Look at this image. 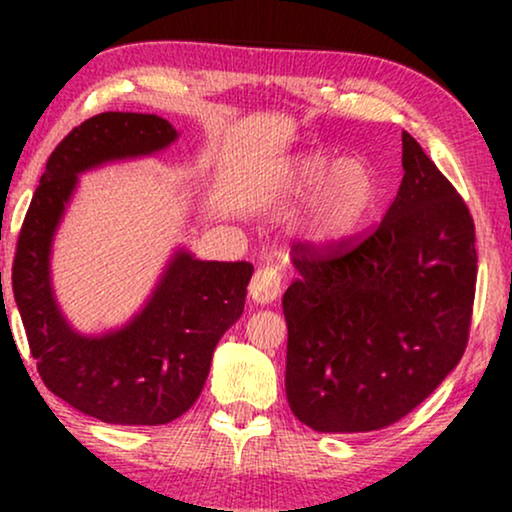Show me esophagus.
I'll return each mask as SVG.
<instances>
[{"label":"esophagus","mask_w":512,"mask_h":512,"mask_svg":"<svg viewBox=\"0 0 512 512\" xmlns=\"http://www.w3.org/2000/svg\"><path fill=\"white\" fill-rule=\"evenodd\" d=\"M279 291H282V270L277 265H263L251 277L249 296L254 303L268 305L279 296Z\"/></svg>","instance_id":"34e87169"}]
</instances>
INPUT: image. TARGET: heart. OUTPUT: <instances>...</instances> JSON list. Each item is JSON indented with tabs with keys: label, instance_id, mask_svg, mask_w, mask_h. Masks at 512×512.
<instances>
[{
	"label": "heart",
	"instance_id": "b5f03b06",
	"mask_svg": "<svg viewBox=\"0 0 512 512\" xmlns=\"http://www.w3.org/2000/svg\"><path fill=\"white\" fill-rule=\"evenodd\" d=\"M307 228L319 242H333L359 226L373 205L375 179L359 160H340L321 151L300 153L289 163L284 193L303 198L312 193Z\"/></svg>",
	"mask_w": 512,
	"mask_h": 512
}]
</instances>
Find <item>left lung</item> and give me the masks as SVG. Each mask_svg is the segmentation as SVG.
<instances>
[{
  "instance_id": "8db88e82",
  "label": "left lung",
  "mask_w": 512,
  "mask_h": 512,
  "mask_svg": "<svg viewBox=\"0 0 512 512\" xmlns=\"http://www.w3.org/2000/svg\"><path fill=\"white\" fill-rule=\"evenodd\" d=\"M403 170L363 240L291 247L286 398L314 431L384 429L464 356L478 279L473 216L408 132Z\"/></svg>"
}]
</instances>
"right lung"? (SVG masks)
<instances>
[{"instance_id": "right-lung-1", "label": "right lung", "mask_w": 512, "mask_h": 512, "mask_svg": "<svg viewBox=\"0 0 512 512\" xmlns=\"http://www.w3.org/2000/svg\"><path fill=\"white\" fill-rule=\"evenodd\" d=\"M165 118L104 111L55 146L27 209L13 258V298L41 380L107 424L156 426L198 401L221 335L240 319L254 265L198 261L179 249L156 291L118 331L76 333L51 286V244L79 174L151 156L177 139Z\"/></svg>"}]
</instances>
